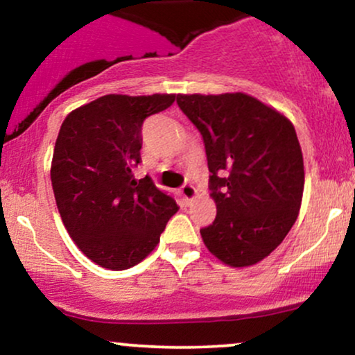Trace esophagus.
Here are the masks:
<instances>
[{
    "mask_svg": "<svg viewBox=\"0 0 355 355\" xmlns=\"http://www.w3.org/2000/svg\"><path fill=\"white\" fill-rule=\"evenodd\" d=\"M180 195H182L183 200H185L187 203H190L195 197H197V190H195V187L191 185V183H185V185L182 187Z\"/></svg>",
    "mask_w": 355,
    "mask_h": 355,
    "instance_id": "1",
    "label": "esophagus"
}]
</instances>
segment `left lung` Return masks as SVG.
I'll list each match as a JSON object with an SVG mask.
<instances>
[{
  "mask_svg": "<svg viewBox=\"0 0 355 355\" xmlns=\"http://www.w3.org/2000/svg\"><path fill=\"white\" fill-rule=\"evenodd\" d=\"M202 133L214 223L200 230L220 262L250 267L270 255L295 223L304 158L292 121L247 93L177 95Z\"/></svg>",
  "mask_w": 355,
  "mask_h": 355,
  "instance_id": "8db88e82",
  "label": "left lung"
}]
</instances>
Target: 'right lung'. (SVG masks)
<instances>
[{
  "instance_id": "obj_1",
  "label": "right lung",
  "mask_w": 355,
  "mask_h": 355,
  "mask_svg": "<svg viewBox=\"0 0 355 355\" xmlns=\"http://www.w3.org/2000/svg\"><path fill=\"white\" fill-rule=\"evenodd\" d=\"M175 95H105L61 123L51 160L58 211L76 247L96 266L125 270L160 242L178 207L152 178L137 180L141 125Z\"/></svg>"
}]
</instances>
